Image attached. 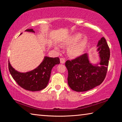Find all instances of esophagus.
Here are the masks:
<instances>
[{"mask_svg":"<svg viewBox=\"0 0 122 122\" xmlns=\"http://www.w3.org/2000/svg\"><path fill=\"white\" fill-rule=\"evenodd\" d=\"M60 62L61 63H65V62H66V60L65 58H60Z\"/></svg>","mask_w":122,"mask_h":122,"instance_id":"34e87169","label":"esophagus"}]
</instances>
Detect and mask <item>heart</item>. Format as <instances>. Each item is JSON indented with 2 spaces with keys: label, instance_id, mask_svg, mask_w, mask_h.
<instances>
[{
  "label": "heart",
  "instance_id": "1",
  "mask_svg": "<svg viewBox=\"0 0 122 122\" xmlns=\"http://www.w3.org/2000/svg\"><path fill=\"white\" fill-rule=\"evenodd\" d=\"M80 33L75 34L70 36L65 41V44L71 46L68 49L69 54L72 57L81 56L88 46V40L86 36H83Z\"/></svg>",
  "mask_w": 122,
  "mask_h": 122
}]
</instances>
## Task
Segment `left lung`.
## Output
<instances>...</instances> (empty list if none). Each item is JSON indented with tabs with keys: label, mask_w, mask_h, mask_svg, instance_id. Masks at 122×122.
<instances>
[{
	"label": "left lung",
	"mask_w": 122,
	"mask_h": 122,
	"mask_svg": "<svg viewBox=\"0 0 122 122\" xmlns=\"http://www.w3.org/2000/svg\"><path fill=\"white\" fill-rule=\"evenodd\" d=\"M97 47L99 62L96 64L90 62L87 53L66 62L68 71V84L72 90L86 92L100 85L104 81L110 59V49L104 37L98 41Z\"/></svg>",
	"instance_id": "8db88e82"
}]
</instances>
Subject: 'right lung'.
<instances>
[{
	"instance_id": "add662e5",
	"label": "right lung",
	"mask_w": 122,
	"mask_h": 122,
	"mask_svg": "<svg viewBox=\"0 0 122 122\" xmlns=\"http://www.w3.org/2000/svg\"><path fill=\"white\" fill-rule=\"evenodd\" d=\"M26 32L35 33L33 29H27ZM60 63L57 57L45 56L42 62L31 71L21 73L12 67L9 61V69L12 77L21 88L27 90L36 92L44 89L47 86L50 78L51 69Z\"/></svg>"
}]
</instances>
